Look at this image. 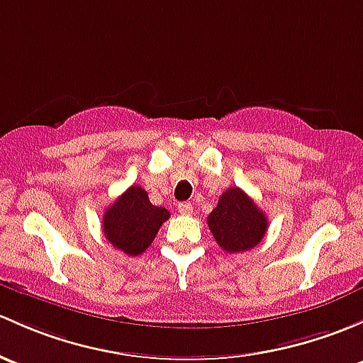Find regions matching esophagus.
Masks as SVG:
<instances>
[{
  "mask_svg": "<svg viewBox=\"0 0 363 363\" xmlns=\"http://www.w3.org/2000/svg\"><path fill=\"white\" fill-rule=\"evenodd\" d=\"M179 212H181L182 216H191L193 205L189 203V201H182V203H179Z\"/></svg>",
  "mask_w": 363,
  "mask_h": 363,
  "instance_id": "obj_1",
  "label": "esophagus"
}]
</instances>
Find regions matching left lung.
Masks as SVG:
<instances>
[{
	"instance_id": "1",
	"label": "left lung",
	"mask_w": 363,
	"mask_h": 363,
	"mask_svg": "<svg viewBox=\"0 0 363 363\" xmlns=\"http://www.w3.org/2000/svg\"><path fill=\"white\" fill-rule=\"evenodd\" d=\"M207 223L220 249L230 254L254 249L268 230L266 213L240 188H230L220 194Z\"/></svg>"
}]
</instances>
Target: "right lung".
I'll return each instance as SVG.
<instances>
[{"instance_id":"1","label":"right lung","mask_w":363,"mask_h":363,"mask_svg":"<svg viewBox=\"0 0 363 363\" xmlns=\"http://www.w3.org/2000/svg\"><path fill=\"white\" fill-rule=\"evenodd\" d=\"M170 217L165 207H155L146 189L130 186L102 217V231L114 249L127 255H140L155 240L162 224Z\"/></svg>"}]
</instances>
